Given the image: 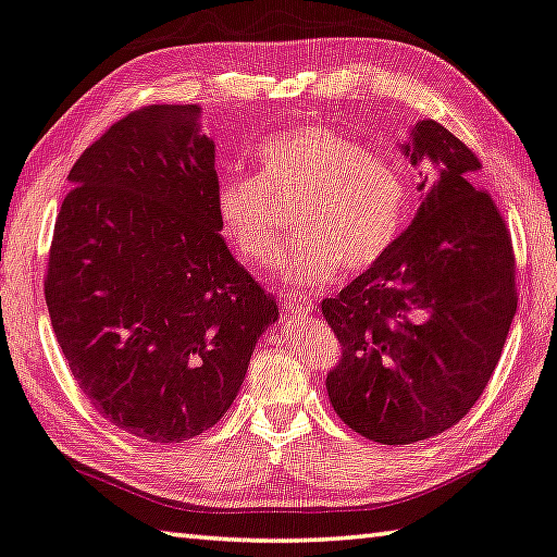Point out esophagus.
Instances as JSON below:
<instances>
[{"instance_id": "1", "label": "esophagus", "mask_w": 557, "mask_h": 557, "mask_svg": "<svg viewBox=\"0 0 557 557\" xmlns=\"http://www.w3.org/2000/svg\"><path fill=\"white\" fill-rule=\"evenodd\" d=\"M285 309L289 313H309L313 309V299L311 297H287Z\"/></svg>"}]
</instances>
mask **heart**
<instances>
[{
	"label": "heart",
	"mask_w": 557,
	"mask_h": 557,
	"mask_svg": "<svg viewBox=\"0 0 557 557\" xmlns=\"http://www.w3.org/2000/svg\"><path fill=\"white\" fill-rule=\"evenodd\" d=\"M258 168L260 175L219 180L216 216L240 258L270 265L282 246L275 199H301L297 240L280 262V277L289 285H321L341 265H375L407 226L411 189L399 160L329 126L305 124L262 140Z\"/></svg>",
	"instance_id": "b5f03b06"
}]
</instances>
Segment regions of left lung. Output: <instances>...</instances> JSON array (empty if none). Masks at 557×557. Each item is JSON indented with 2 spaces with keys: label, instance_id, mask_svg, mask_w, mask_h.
I'll return each mask as SVG.
<instances>
[{
  "label": "left lung",
  "instance_id": "obj_1",
  "mask_svg": "<svg viewBox=\"0 0 557 557\" xmlns=\"http://www.w3.org/2000/svg\"><path fill=\"white\" fill-rule=\"evenodd\" d=\"M399 146L421 168L417 216L387 256L321 301L343 346L329 399L382 446L455 426L487 387L517 313L511 236L470 182L478 156L431 119Z\"/></svg>",
  "mask_w": 557,
  "mask_h": 557
}]
</instances>
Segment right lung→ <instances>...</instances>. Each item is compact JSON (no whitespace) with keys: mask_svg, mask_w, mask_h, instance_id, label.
Returning <instances> with one entry per match:
<instances>
[{"mask_svg":"<svg viewBox=\"0 0 557 557\" xmlns=\"http://www.w3.org/2000/svg\"><path fill=\"white\" fill-rule=\"evenodd\" d=\"M214 153L199 104L138 109L79 156L55 219L60 350L89 404L150 443L214 426L280 317L219 234Z\"/></svg>","mask_w":557,"mask_h":557,"instance_id":"add662e5","label":"right lung"}]
</instances>
